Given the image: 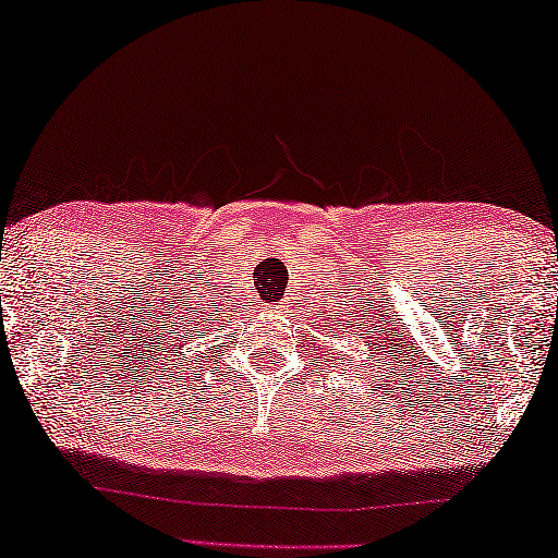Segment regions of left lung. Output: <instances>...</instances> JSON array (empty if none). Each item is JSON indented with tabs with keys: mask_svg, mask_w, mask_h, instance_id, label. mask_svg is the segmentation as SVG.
Listing matches in <instances>:
<instances>
[{
	"mask_svg": "<svg viewBox=\"0 0 558 558\" xmlns=\"http://www.w3.org/2000/svg\"><path fill=\"white\" fill-rule=\"evenodd\" d=\"M345 333V331H343ZM336 336V333H333ZM361 336V341L368 345V351H371V355H373V361H383V355H386L388 351L386 349H380V343H383V336L378 333V328H368V333H359ZM365 365V363H363ZM386 365H390V361H386ZM371 368H373V363H371Z\"/></svg>",
	"mask_w": 558,
	"mask_h": 558,
	"instance_id": "8db88e82",
	"label": "left lung"
}]
</instances>
